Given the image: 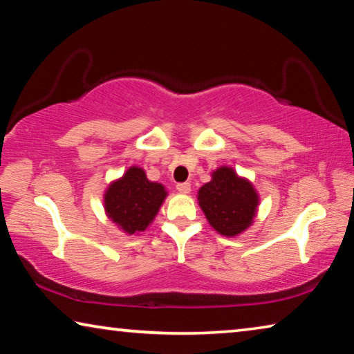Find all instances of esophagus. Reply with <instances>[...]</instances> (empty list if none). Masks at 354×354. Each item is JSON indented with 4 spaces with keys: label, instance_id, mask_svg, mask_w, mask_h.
Returning a JSON list of instances; mask_svg holds the SVG:
<instances>
[{
    "label": "esophagus",
    "instance_id": "esophagus-1",
    "mask_svg": "<svg viewBox=\"0 0 354 354\" xmlns=\"http://www.w3.org/2000/svg\"><path fill=\"white\" fill-rule=\"evenodd\" d=\"M176 190L179 194H189L190 192V183H178L176 184Z\"/></svg>",
    "mask_w": 354,
    "mask_h": 354
}]
</instances>
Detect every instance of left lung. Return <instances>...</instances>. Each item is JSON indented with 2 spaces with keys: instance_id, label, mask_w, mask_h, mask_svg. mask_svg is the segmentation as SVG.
<instances>
[{
  "instance_id": "8db88e82",
  "label": "left lung",
  "mask_w": 354,
  "mask_h": 354,
  "mask_svg": "<svg viewBox=\"0 0 354 354\" xmlns=\"http://www.w3.org/2000/svg\"><path fill=\"white\" fill-rule=\"evenodd\" d=\"M198 205L215 231L234 237L253 223L259 195L247 178L223 165L214 170L211 181L198 190Z\"/></svg>"
}]
</instances>
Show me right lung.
<instances>
[{
    "mask_svg": "<svg viewBox=\"0 0 354 354\" xmlns=\"http://www.w3.org/2000/svg\"><path fill=\"white\" fill-rule=\"evenodd\" d=\"M165 196L162 184L149 181L145 170L133 165L109 184L104 194V211L127 234H139L151 225Z\"/></svg>",
    "mask_w": 354,
    "mask_h": 354,
    "instance_id": "right-lung-1",
    "label": "right lung"
}]
</instances>
